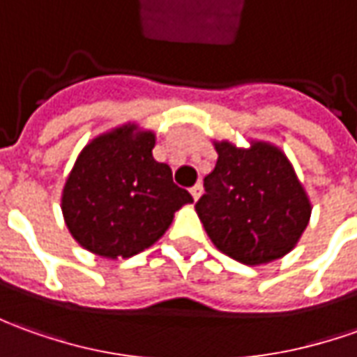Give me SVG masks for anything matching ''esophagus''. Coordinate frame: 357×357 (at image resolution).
<instances>
[{
  "instance_id": "esophagus-1",
  "label": "esophagus",
  "mask_w": 357,
  "mask_h": 357,
  "mask_svg": "<svg viewBox=\"0 0 357 357\" xmlns=\"http://www.w3.org/2000/svg\"><path fill=\"white\" fill-rule=\"evenodd\" d=\"M189 191H191V195H193V199L197 201V199L201 197V193H203V185H201V183H195V185L189 189Z\"/></svg>"
}]
</instances>
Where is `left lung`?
<instances>
[{
    "label": "left lung",
    "mask_w": 357,
    "mask_h": 357,
    "mask_svg": "<svg viewBox=\"0 0 357 357\" xmlns=\"http://www.w3.org/2000/svg\"><path fill=\"white\" fill-rule=\"evenodd\" d=\"M213 144L219 160L195 205L211 242L246 266L280 260L297 246L312 211L289 158L266 140Z\"/></svg>",
    "instance_id": "8db88e82"
}]
</instances>
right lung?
Here are the masks:
<instances>
[{"label": "right lung", "mask_w": 357, "mask_h": 357, "mask_svg": "<svg viewBox=\"0 0 357 357\" xmlns=\"http://www.w3.org/2000/svg\"><path fill=\"white\" fill-rule=\"evenodd\" d=\"M154 130L125 123L91 138L77 154L62 189L70 234L87 252L117 260L158 242L176 211L193 203L156 162Z\"/></svg>", "instance_id": "1"}]
</instances>
